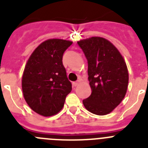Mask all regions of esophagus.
Instances as JSON below:
<instances>
[{
  "instance_id": "34e87169",
  "label": "esophagus",
  "mask_w": 148,
  "mask_h": 148,
  "mask_svg": "<svg viewBox=\"0 0 148 148\" xmlns=\"http://www.w3.org/2000/svg\"><path fill=\"white\" fill-rule=\"evenodd\" d=\"M80 83H81V80H80V79H78V80L77 81V82H73V85L75 86V87H76V86H78V84H80Z\"/></svg>"
}]
</instances>
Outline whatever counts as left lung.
Here are the masks:
<instances>
[{
  "mask_svg": "<svg viewBox=\"0 0 148 148\" xmlns=\"http://www.w3.org/2000/svg\"><path fill=\"white\" fill-rule=\"evenodd\" d=\"M88 63L91 95L83 104L90 113H110L125 98L128 85L126 63L119 51L104 38L92 37L78 41Z\"/></svg>",
  "mask_w": 148,
  "mask_h": 148,
  "instance_id": "obj_1",
  "label": "left lung"
}]
</instances>
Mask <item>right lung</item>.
<instances>
[{"label":"right lung","instance_id":"1","mask_svg":"<svg viewBox=\"0 0 148 148\" xmlns=\"http://www.w3.org/2000/svg\"><path fill=\"white\" fill-rule=\"evenodd\" d=\"M73 44L62 39H49L34 50L27 61L23 76V97L29 108L43 116H51L63 108L71 92L63 65L64 53Z\"/></svg>","mask_w":148,"mask_h":148}]
</instances>
